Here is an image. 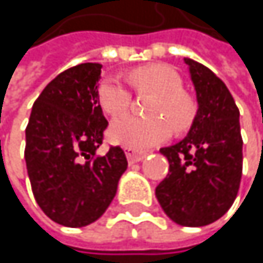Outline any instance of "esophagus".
<instances>
[{"instance_id":"1","label":"esophagus","mask_w":263,"mask_h":263,"mask_svg":"<svg viewBox=\"0 0 263 263\" xmlns=\"http://www.w3.org/2000/svg\"><path fill=\"white\" fill-rule=\"evenodd\" d=\"M125 151H126V158L129 163H138L146 157V152H138V151L131 149V147H126Z\"/></svg>"}]
</instances>
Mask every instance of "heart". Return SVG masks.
<instances>
[{
  "label": "heart",
  "instance_id": "1",
  "mask_svg": "<svg viewBox=\"0 0 263 263\" xmlns=\"http://www.w3.org/2000/svg\"><path fill=\"white\" fill-rule=\"evenodd\" d=\"M128 79L138 94H152L146 114L147 119L122 116L109 126V140L131 149H146L169 138L172 129L184 132L196 116L193 99L183 91L180 74L163 64H151L134 68ZM99 103L109 116L125 112L131 105L129 89L114 78H106L99 85Z\"/></svg>",
  "mask_w": 263,
  "mask_h": 263
}]
</instances>
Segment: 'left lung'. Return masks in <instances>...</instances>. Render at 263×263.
<instances>
[{"mask_svg":"<svg viewBox=\"0 0 263 263\" xmlns=\"http://www.w3.org/2000/svg\"><path fill=\"white\" fill-rule=\"evenodd\" d=\"M196 91L198 111L181 141L161 147L167 177L155 196L177 224L202 227L218 221L235 202L242 177L239 109L226 83L202 64L184 58Z\"/></svg>","mask_w":263,"mask_h":263,"instance_id":"obj_1","label":"left lung"}]
</instances>
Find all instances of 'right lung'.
I'll list each match as a JSON object with an SVG mask.
<instances>
[{"instance_id":"add662e5","label":"right lung","mask_w":263,"mask_h":263,"mask_svg":"<svg viewBox=\"0 0 263 263\" xmlns=\"http://www.w3.org/2000/svg\"><path fill=\"white\" fill-rule=\"evenodd\" d=\"M100 64H80L51 80L26 128L27 174L37 205L54 222L85 227L117 193L128 160L120 146L97 155L108 122L99 103Z\"/></svg>"}]
</instances>
